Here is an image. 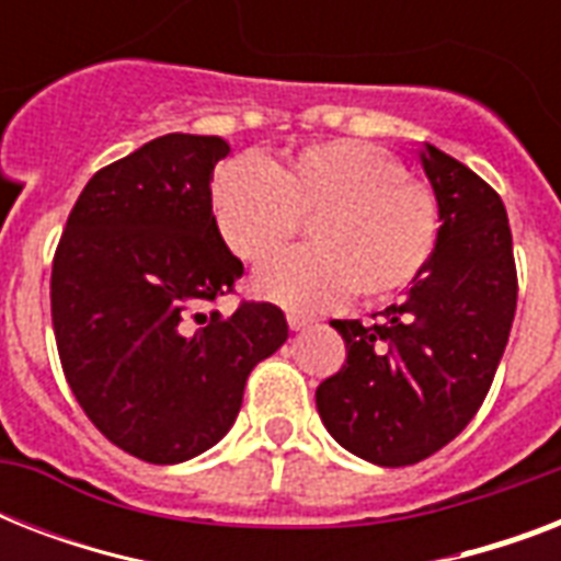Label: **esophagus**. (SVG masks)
Returning a JSON list of instances; mask_svg holds the SVG:
<instances>
[{
  "label": "esophagus",
  "mask_w": 561,
  "mask_h": 561,
  "mask_svg": "<svg viewBox=\"0 0 561 561\" xmlns=\"http://www.w3.org/2000/svg\"><path fill=\"white\" fill-rule=\"evenodd\" d=\"M314 323V317L308 314H299V311H290L288 314V325L294 329V332H299V329H306V325Z\"/></svg>",
  "instance_id": "34e87169"
}]
</instances>
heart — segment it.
I'll return each mask as SVG.
<instances>
[{
  "label": "heart",
  "instance_id": "obj_1",
  "mask_svg": "<svg viewBox=\"0 0 561 561\" xmlns=\"http://www.w3.org/2000/svg\"><path fill=\"white\" fill-rule=\"evenodd\" d=\"M209 203L229 253L250 267L279 255L308 218L311 247L255 276L262 297L297 311L329 308L350 290L364 302L399 294L422 273L439 236L434 188L358 139L306 145L267 165L224 162Z\"/></svg>",
  "mask_w": 561,
  "mask_h": 561
}]
</instances>
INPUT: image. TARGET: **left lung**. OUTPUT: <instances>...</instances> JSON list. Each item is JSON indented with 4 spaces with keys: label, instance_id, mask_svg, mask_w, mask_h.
I'll list each match as a JSON object with an SVG mask.
<instances>
[{
    "label": "left lung",
    "instance_id": "obj_1",
    "mask_svg": "<svg viewBox=\"0 0 561 561\" xmlns=\"http://www.w3.org/2000/svg\"><path fill=\"white\" fill-rule=\"evenodd\" d=\"M439 203L436 250L408 299L360 320H332L343 367L317 387L329 434L360 460L399 469L448 445L486 399L518 302L513 232L501 194L427 145Z\"/></svg>",
    "mask_w": 561,
    "mask_h": 561
}]
</instances>
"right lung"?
<instances>
[{
  "instance_id": "right-lung-1",
  "label": "right lung",
  "mask_w": 561,
  "mask_h": 561,
  "mask_svg": "<svg viewBox=\"0 0 561 561\" xmlns=\"http://www.w3.org/2000/svg\"><path fill=\"white\" fill-rule=\"evenodd\" d=\"M220 136L169 134L92 174L51 262L57 355L90 422L122 451L171 466L236 422L259 360L288 341L273 302L236 294L244 264L211 218Z\"/></svg>"
}]
</instances>
